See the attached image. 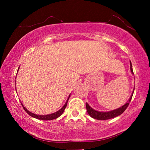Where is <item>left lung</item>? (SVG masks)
<instances>
[{
	"label": "left lung",
	"mask_w": 150,
	"mask_h": 150,
	"mask_svg": "<svg viewBox=\"0 0 150 150\" xmlns=\"http://www.w3.org/2000/svg\"><path fill=\"white\" fill-rule=\"evenodd\" d=\"M130 64L131 72H132V74H134L133 73V70H132V63H131V62H130ZM133 93H134V91L132 92V95H131L130 99H129V100H128V102H126V103L125 104L124 106H122V107H120L119 108H117V109H115V110H110V111H108V112L98 111V110L93 109V108H92L91 106L89 105V104H88L87 103H86V108H87L88 114H89L92 118L96 119V120H109V119L114 118V117H115L120 115L121 114H122L123 112L125 111V110H126L127 107L128 106L129 103L130 102L131 99H132V98Z\"/></svg>",
	"instance_id": "8db88e82"
}]
</instances>
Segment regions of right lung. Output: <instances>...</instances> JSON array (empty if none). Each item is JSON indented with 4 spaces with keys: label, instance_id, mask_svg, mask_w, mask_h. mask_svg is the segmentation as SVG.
Segmentation results:
<instances>
[{
    "label": "right lung",
    "instance_id": "add662e5",
    "mask_svg": "<svg viewBox=\"0 0 150 150\" xmlns=\"http://www.w3.org/2000/svg\"><path fill=\"white\" fill-rule=\"evenodd\" d=\"M19 68H20V67H18V71L19 70ZM69 97H70V95L69 96V97H68V98H67V102H65V104H64V106H63V107L61 108L60 110H59L58 111L54 112V113L49 114V115H36V114L33 113V112L28 111V110L26 109V108L23 106V104H21L22 105V106H23V108L24 109V110H25V111L27 112V113L30 116L33 117L38 119V120H54V119L58 118L59 117H60L61 115L63 114V111H64L65 107H66V106H67V102H68V100H69Z\"/></svg>",
    "mask_w": 150,
    "mask_h": 150
}]
</instances>
